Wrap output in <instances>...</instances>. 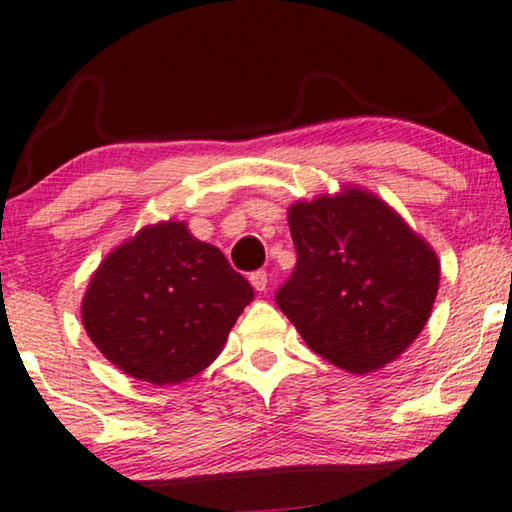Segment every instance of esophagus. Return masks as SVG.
Segmentation results:
<instances>
[{"label":"esophagus","instance_id":"obj_1","mask_svg":"<svg viewBox=\"0 0 512 512\" xmlns=\"http://www.w3.org/2000/svg\"><path fill=\"white\" fill-rule=\"evenodd\" d=\"M250 283H252V288H255L257 292H267V285H269L267 271H255V274L250 276Z\"/></svg>","mask_w":512,"mask_h":512}]
</instances>
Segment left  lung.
Here are the masks:
<instances>
[{
  "instance_id": "left-lung-1",
  "label": "left lung",
  "mask_w": 512,
  "mask_h": 512,
  "mask_svg": "<svg viewBox=\"0 0 512 512\" xmlns=\"http://www.w3.org/2000/svg\"><path fill=\"white\" fill-rule=\"evenodd\" d=\"M297 267L276 292L320 358L353 374L393 363L421 335L440 285L426 238L363 187L288 208Z\"/></svg>"
}]
</instances>
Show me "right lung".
I'll list each match as a JSON object with an SVG mask.
<instances>
[{"label": "right lung", "instance_id": "obj_1", "mask_svg": "<svg viewBox=\"0 0 512 512\" xmlns=\"http://www.w3.org/2000/svg\"><path fill=\"white\" fill-rule=\"evenodd\" d=\"M250 283L220 248L187 222L147 224L93 271L81 299L86 335L128 377L182 384L220 356L245 306Z\"/></svg>", "mask_w": 512, "mask_h": 512}]
</instances>
